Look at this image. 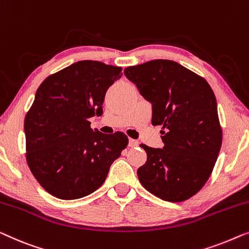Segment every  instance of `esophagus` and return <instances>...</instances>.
<instances>
[{"mask_svg":"<svg viewBox=\"0 0 249 249\" xmlns=\"http://www.w3.org/2000/svg\"><path fill=\"white\" fill-rule=\"evenodd\" d=\"M139 146V142L136 139H129V147H132V148H135V147Z\"/></svg>","mask_w":249,"mask_h":249,"instance_id":"esophagus-1","label":"esophagus"}]
</instances>
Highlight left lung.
I'll list each match as a JSON object with an SVG mask.
<instances>
[{
  "mask_svg": "<svg viewBox=\"0 0 249 249\" xmlns=\"http://www.w3.org/2000/svg\"><path fill=\"white\" fill-rule=\"evenodd\" d=\"M153 106V125H161L163 148L145 143L139 182L154 196L182 202L202 189L222 143L214 93L202 76L173 60L155 59L124 70Z\"/></svg>",
  "mask_w": 249,
  "mask_h": 249,
  "instance_id": "left-lung-1",
  "label": "left lung"
}]
</instances>
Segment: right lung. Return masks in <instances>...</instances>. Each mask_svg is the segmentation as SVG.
I'll return each instance as SVG.
<instances>
[{"mask_svg": "<svg viewBox=\"0 0 249 249\" xmlns=\"http://www.w3.org/2000/svg\"><path fill=\"white\" fill-rule=\"evenodd\" d=\"M121 67L81 60L41 83L24 119L26 160L39 184L63 200L86 196L106 181L111 164L128 145L117 131L93 130L89 119L102 114L107 89Z\"/></svg>", "mask_w": 249, "mask_h": 249, "instance_id": "obj_1", "label": "right lung"}]
</instances>
